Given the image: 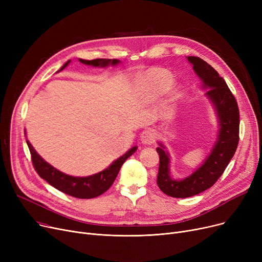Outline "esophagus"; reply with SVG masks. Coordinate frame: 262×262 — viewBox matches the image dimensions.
<instances>
[{"label": "esophagus", "instance_id": "esophagus-1", "mask_svg": "<svg viewBox=\"0 0 262 262\" xmlns=\"http://www.w3.org/2000/svg\"><path fill=\"white\" fill-rule=\"evenodd\" d=\"M154 139H155V136H154V133L152 130H144L141 136H140V141L143 145H149L152 144L154 142Z\"/></svg>", "mask_w": 262, "mask_h": 262}]
</instances>
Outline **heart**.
Masks as SVG:
<instances>
[{
	"instance_id": "obj_1",
	"label": "heart",
	"mask_w": 262,
	"mask_h": 262,
	"mask_svg": "<svg viewBox=\"0 0 262 262\" xmlns=\"http://www.w3.org/2000/svg\"><path fill=\"white\" fill-rule=\"evenodd\" d=\"M174 82V76L171 72L164 69H156L147 77L141 86V96L144 101H153L159 96L167 93ZM174 99L181 98L182 89L177 87L173 90Z\"/></svg>"
}]
</instances>
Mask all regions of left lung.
<instances>
[{"label": "left lung", "mask_w": 262, "mask_h": 262, "mask_svg": "<svg viewBox=\"0 0 262 262\" xmlns=\"http://www.w3.org/2000/svg\"><path fill=\"white\" fill-rule=\"evenodd\" d=\"M187 59L202 80L203 89L207 90L205 96L214 109L219 130L209 155L193 173L183 180H174L171 176L170 154L164 144L158 142L157 185L163 193L177 199L193 196L212 187L235 155L239 142V108L225 80L202 58L188 56Z\"/></svg>", "instance_id": "obj_1"}]
</instances>
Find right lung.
Wrapping results in <instances>:
<instances>
[{
  "instance_id": "add662e5",
  "label": "right lung",
  "mask_w": 262,
  "mask_h": 262,
  "mask_svg": "<svg viewBox=\"0 0 262 262\" xmlns=\"http://www.w3.org/2000/svg\"><path fill=\"white\" fill-rule=\"evenodd\" d=\"M78 60L84 64L99 67V68H107L109 66L114 67L121 62L119 59H105V58H98L93 60H86V59L78 58ZM70 61L71 60H68L60 68V70H58L57 72L63 70V69L70 63ZM25 135H26V132H25ZM26 143L30 148L34 168L39 174V176L41 178H43L45 181H47L54 188H56L57 190L63 192V193L68 195H71L77 199H93L103 194L104 192H106L114 184L124 161H125L128 157H130L137 150V146H133L125 154L116 159L105 170L99 173H95L93 175L78 177V176L68 175L57 170L56 168H54L36 152L35 148L32 146L29 140H26Z\"/></svg>"
}]
</instances>
